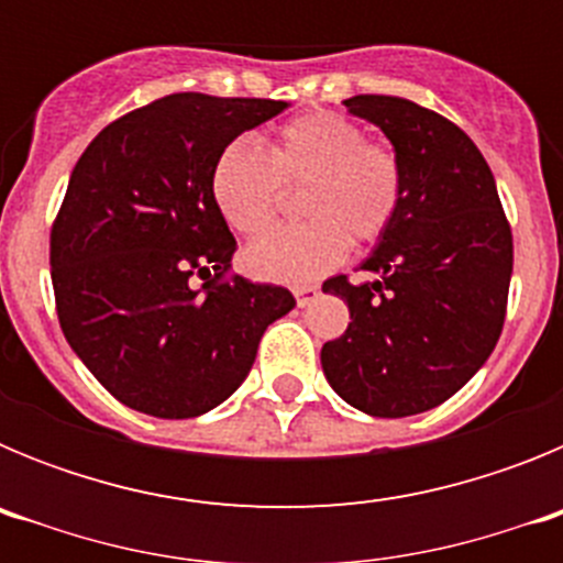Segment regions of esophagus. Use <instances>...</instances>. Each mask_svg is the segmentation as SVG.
I'll return each mask as SVG.
<instances>
[{"label": "esophagus", "instance_id": "esophagus-1", "mask_svg": "<svg viewBox=\"0 0 563 563\" xmlns=\"http://www.w3.org/2000/svg\"><path fill=\"white\" fill-rule=\"evenodd\" d=\"M292 296H296L298 307H310L312 301L321 296V290H318V287H296V290H292Z\"/></svg>", "mask_w": 563, "mask_h": 563}]
</instances>
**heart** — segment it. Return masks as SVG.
I'll list each match as a JSON object with an SVG mask.
<instances>
[{
	"label": "heart",
	"instance_id": "1",
	"mask_svg": "<svg viewBox=\"0 0 563 563\" xmlns=\"http://www.w3.org/2000/svg\"><path fill=\"white\" fill-rule=\"evenodd\" d=\"M285 186H307L298 228H276L245 247L251 276L276 285H312L341 265L350 245H372L395 225L406 200V172L389 146L366 143L355 121L330 109L298 114L267 143L247 141L217 154L211 200L233 231L253 236L276 217Z\"/></svg>",
	"mask_w": 563,
	"mask_h": 563
}]
</instances>
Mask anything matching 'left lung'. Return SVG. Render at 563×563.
I'll return each instance as SVG.
<instances>
[{
	"label": "left lung",
	"mask_w": 563,
	"mask_h": 563,
	"mask_svg": "<svg viewBox=\"0 0 563 563\" xmlns=\"http://www.w3.org/2000/svg\"><path fill=\"white\" fill-rule=\"evenodd\" d=\"M343 107L389 137L406 172V200L361 265L375 282H324L352 321L324 343L321 366L357 411L420 415L456 395L494 352L514 233L490 166L456 123L395 96H355Z\"/></svg>",
	"instance_id": "left-lung-1"
}]
</instances>
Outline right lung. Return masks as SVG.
Segmentation results:
<instances>
[{
    "label": "right lung",
    "instance_id": "add662e5",
    "mask_svg": "<svg viewBox=\"0 0 563 563\" xmlns=\"http://www.w3.org/2000/svg\"><path fill=\"white\" fill-rule=\"evenodd\" d=\"M287 101L177 92L109 123L69 174L49 233L67 343L103 389L143 415L186 420L242 386L290 290L225 278L236 239L211 166ZM191 275L206 277L194 288Z\"/></svg>",
    "mask_w": 563,
    "mask_h": 563
}]
</instances>
